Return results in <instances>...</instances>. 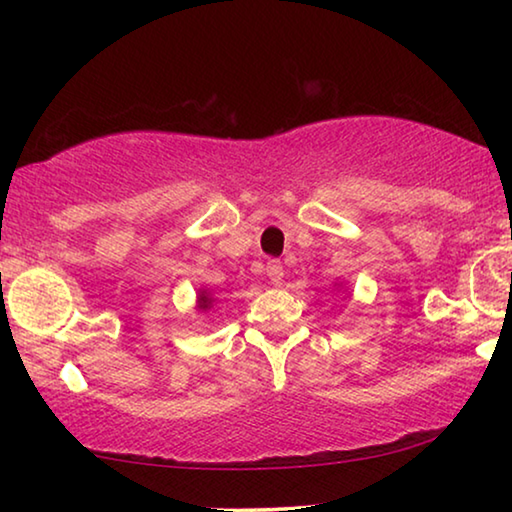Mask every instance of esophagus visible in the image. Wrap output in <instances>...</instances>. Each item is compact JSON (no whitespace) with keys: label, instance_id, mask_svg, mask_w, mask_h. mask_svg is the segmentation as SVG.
<instances>
[{"label":"esophagus","instance_id":"34e87169","mask_svg":"<svg viewBox=\"0 0 512 512\" xmlns=\"http://www.w3.org/2000/svg\"><path fill=\"white\" fill-rule=\"evenodd\" d=\"M266 275H268V280H271V284H282V280H284V268H282V262L280 259H268V264H266Z\"/></svg>","mask_w":512,"mask_h":512}]
</instances>
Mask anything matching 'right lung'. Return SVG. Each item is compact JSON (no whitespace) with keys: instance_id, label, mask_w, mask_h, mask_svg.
Segmentation results:
<instances>
[{"instance_id":"obj_1","label":"right lung","mask_w":512,"mask_h":512,"mask_svg":"<svg viewBox=\"0 0 512 512\" xmlns=\"http://www.w3.org/2000/svg\"><path fill=\"white\" fill-rule=\"evenodd\" d=\"M214 296L207 289H198V293H196V309L198 311H210L212 309V305H214Z\"/></svg>"}]
</instances>
